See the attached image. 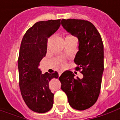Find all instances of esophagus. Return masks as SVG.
I'll list each match as a JSON object with an SVG mask.
<instances>
[{
	"label": "esophagus",
	"mask_w": 120,
	"mask_h": 120,
	"mask_svg": "<svg viewBox=\"0 0 120 120\" xmlns=\"http://www.w3.org/2000/svg\"><path fill=\"white\" fill-rule=\"evenodd\" d=\"M61 73H62V71H60L59 73V76H60L61 75Z\"/></svg>",
	"instance_id": "34e87169"
}]
</instances>
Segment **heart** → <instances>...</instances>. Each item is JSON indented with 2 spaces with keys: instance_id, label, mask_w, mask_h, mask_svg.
<instances>
[{
  "instance_id": "1",
  "label": "heart",
  "mask_w": 120,
  "mask_h": 120,
  "mask_svg": "<svg viewBox=\"0 0 120 120\" xmlns=\"http://www.w3.org/2000/svg\"><path fill=\"white\" fill-rule=\"evenodd\" d=\"M69 37V36H68V37ZM61 65H62L63 66H64V65H65V63L62 62L61 63Z\"/></svg>"
}]
</instances>
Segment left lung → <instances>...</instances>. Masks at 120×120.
I'll use <instances>...</instances> for the list:
<instances>
[{
  "mask_svg": "<svg viewBox=\"0 0 120 120\" xmlns=\"http://www.w3.org/2000/svg\"><path fill=\"white\" fill-rule=\"evenodd\" d=\"M63 28L78 38L79 51L74 59L77 71L83 74L75 78L71 71L63 72L59 79L69 105L77 110H85L97 101L104 72V44L101 35L91 22L81 19H62Z\"/></svg>",
  "mask_w": 120,
  "mask_h": 120,
  "instance_id": "8db88e82",
  "label": "left lung"
}]
</instances>
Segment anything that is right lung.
<instances>
[{"mask_svg": "<svg viewBox=\"0 0 120 120\" xmlns=\"http://www.w3.org/2000/svg\"><path fill=\"white\" fill-rule=\"evenodd\" d=\"M61 25V20L39 21L26 30L21 41L18 68L19 87L28 108L37 113H45L52 108L54 94L49 83L58 78L57 71L42 74L38 68L46 55L47 41Z\"/></svg>", "mask_w": 120, "mask_h": 120, "instance_id": "obj_1", "label": "right lung"}]
</instances>
